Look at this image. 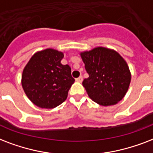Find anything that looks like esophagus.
<instances>
[{"label": "esophagus", "mask_w": 153, "mask_h": 153, "mask_svg": "<svg viewBox=\"0 0 153 153\" xmlns=\"http://www.w3.org/2000/svg\"><path fill=\"white\" fill-rule=\"evenodd\" d=\"M82 80H83V76H79V77L76 79V82L81 83V82H82Z\"/></svg>", "instance_id": "esophagus-1"}]
</instances>
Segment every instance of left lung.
Here are the masks:
<instances>
[{
  "instance_id": "obj_1",
  "label": "left lung",
  "mask_w": 153,
  "mask_h": 153,
  "mask_svg": "<svg viewBox=\"0 0 153 153\" xmlns=\"http://www.w3.org/2000/svg\"><path fill=\"white\" fill-rule=\"evenodd\" d=\"M88 77L83 80L88 95L103 106L116 105L127 93L131 81L129 68L116 51L97 47L80 53Z\"/></svg>"
}]
</instances>
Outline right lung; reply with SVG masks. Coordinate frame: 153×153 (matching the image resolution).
Here are the masks:
<instances>
[{
	"instance_id": "obj_1",
	"label": "right lung",
	"mask_w": 153,
	"mask_h": 153,
	"mask_svg": "<svg viewBox=\"0 0 153 153\" xmlns=\"http://www.w3.org/2000/svg\"><path fill=\"white\" fill-rule=\"evenodd\" d=\"M63 57V53L47 48L35 53L24 68L22 87L36 106L53 108L66 100L75 80L69 65L60 63Z\"/></svg>"
}]
</instances>
